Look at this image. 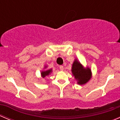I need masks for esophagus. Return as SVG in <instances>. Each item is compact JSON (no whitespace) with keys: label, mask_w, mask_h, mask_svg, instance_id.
<instances>
[{"label":"esophagus","mask_w":120,"mask_h":120,"mask_svg":"<svg viewBox=\"0 0 120 120\" xmlns=\"http://www.w3.org/2000/svg\"><path fill=\"white\" fill-rule=\"evenodd\" d=\"M59 68H60V70H61V71H63V70H64V67L63 66H59Z\"/></svg>","instance_id":"34e87169"}]
</instances>
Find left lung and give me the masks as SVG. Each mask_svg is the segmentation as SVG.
Masks as SVG:
<instances>
[{"instance_id":"left-lung-1","label":"left lung","mask_w":120,"mask_h":120,"mask_svg":"<svg viewBox=\"0 0 120 120\" xmlns=\"http://www.w3.org/2000/svg\"><path fill=\"white\" fill-rule=\"evenodd\" d=\"M72 73L79 85L85 84L91 77V71L89 68L85 69L78 60H75L72 64Z\"/></svg>"}]
</instances>
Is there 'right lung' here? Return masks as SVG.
<instances>
[{
  "label": "right lung",
  "instance_id": "add662e5",
  "mask_svg": "<svg viewBox=\"0 0 120 120\" xmlns=\"http://www.w3.org/2000/svg\"><path fill=\"white\" fill-rule=\"evenodd\" d=\"M52 69H50V70H47V71H42V72H41L42 77H43V78H45L46 76H48V75L50 74L52 72Z\"/></svg>",
  "mask_w": 120,
  "mask_h": 120
}]
</instances>
